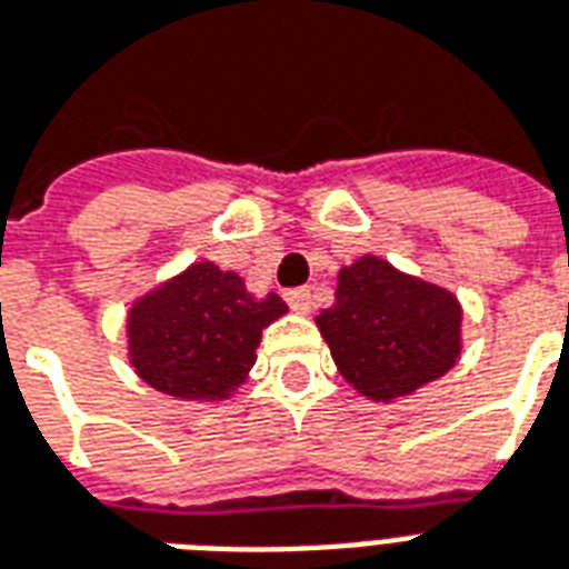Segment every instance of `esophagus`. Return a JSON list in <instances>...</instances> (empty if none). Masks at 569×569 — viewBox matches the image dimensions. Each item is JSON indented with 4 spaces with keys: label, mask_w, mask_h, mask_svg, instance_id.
Listing matches in <instances>:
<instances>
[{
    "label": "esophagus",
    "mask_w": 569,
    "mask_h": 569,
    "mask_svg": "<svg viewBox=\"0 0 569 569\" xmlns=\"http://www.w3.org/2000/svg\"><path fill=\"white\" fill-rule=\"evenodd\" d=\"M286 305L292 307L296 313H307V310H310V305H313V298H310V289H307V286L289 289V292H286Z\"/></svg>",
    "instance_id": "esophagus-1"
}]
</instances>
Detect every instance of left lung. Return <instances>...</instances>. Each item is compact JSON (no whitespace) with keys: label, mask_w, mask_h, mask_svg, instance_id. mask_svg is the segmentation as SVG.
<instances>
[{"label":"left lung","mask_w":569,"mask_h":569,"mask_svg":"<svg viewBox=\"0 0 569 569\" xmlns=\"http://www.w3.org/2000/svg\"><path fill=\"white\" fill-rule=\"evenodd\" d=\"M331 359L370 401L410 395L443 377L461 352L456 296L361 256L338 277L335 307L317 317Z\"/></svg>","instance_id":"left-lung-1"}]
</instances>
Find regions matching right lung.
<instances>
[{"label": "right lung", "instance_id": "1", "mask_svg": "<svg viewBox=\"0 0 569 569\" xmlns=\"http://www.w3.org/2000/svg\"><path fill=\"white\" fill-rule=\"evenodd\" d=\"M283 313L280 296L252 298L234 271L192 264L132 307V368L174 398H226L247 380L262 328Z\"/></svg>", "mask_w": 569, "mask_h": 569}]
</instances>
